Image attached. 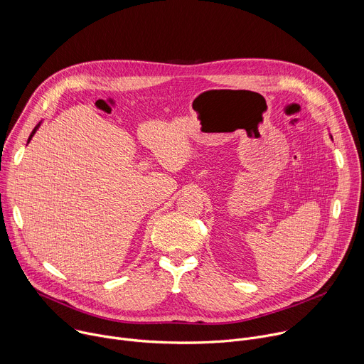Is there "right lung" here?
Here are the masks:
<instances>
[{
	"mask_svg": "<svg viewBox=\"0 0 364 364\" xmlns=\"http://www.w3.org/2000/svg\"><path fill=\"white\" fill-rule=\"evenodd\" d=\"M40 124H41V122H40ZM40 124H38V125H36V127H34V129H33V132H31V134H30V136H28V141H27V142H30V139H31V138H33V135H34V134H36V131H37V129H38V127H40Z\"/></svg>",
	"mask_w": 364,
	"mask_h": 364,
	"instance_id": "right-lung-1",
	"label": "right lung"
}]
</instances>
